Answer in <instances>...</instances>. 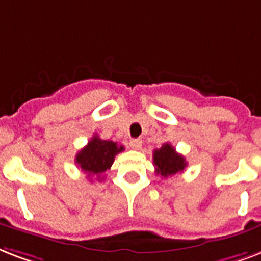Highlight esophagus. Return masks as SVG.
<instances>
[{
    "label": "esophagus",
    "instance_id": "34e87169",
    "mask_svg": "<svg viewBox=\"0 0 261 261\" xmlns=\"http://www.w3.org/2000/svg\"><path fill=\"white\" fill-rule=\"evenodd\" d=\"M130 146L133 149H135V150H139V149H141V146H142V139L133 138L130 141Z\"/></svg>",
    "mask_w": 261,
    "mask_h": 261
}]
</instances>
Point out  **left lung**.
Listing matches in <instances>:
<instances>
[{"label":"left lung","mask_w":261,"mask_h":261,"mask_svg":"<svg viewBox=\"0 0 261 261\" xmlns=\"http://www.w3.org/2000/svg\"><path fill=\"white\" fill-rule=\"evenodd\" d=\"M153 164L156 167V174L162 175L163 178L182 172L188 166L185 157L176 153L170 144H164L153 152Z\"/></svg>","instance_id":"left-lung-1"}]
</instances>
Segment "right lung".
I'll use <instances>...</instances> for the list:
<instances>
[{
  "label": "right lung",
  "mask_w": 261,
  "mask_h": 261,
  "mask_svg": "<svg viewBox=\"0 0 261 261\" xmlns=\"http://www.w3.org/2000/svg\"><path fill=\"white\" fill-rule=\"evenodd\" d=\"M123 150L124 148L122 145L119 146L113 141H105L99 138L98 135H94L86 146L76 153L75 163L77 167H81L83 172L89 174V176L97 175V178L102 180L104 178H101V174L111 168L115 162V156Z\"/></svg>",
  "instance_id": "right-lung-1"
}]
</instances>
